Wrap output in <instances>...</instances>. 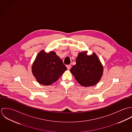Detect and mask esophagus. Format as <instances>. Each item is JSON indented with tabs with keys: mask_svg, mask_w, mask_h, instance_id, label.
I'll list each match as a JSON object with an SVG mask.
<instances>
[{
	"mask_svg": "<svg viewBox=\"0 0 132 132\" xmlns=\"http://www.w3.org/2000/svg\"><path fill=\"white\" fill-rule=\"evenodd\" d=\"M67 68H68V70H70V69L71 68V64L67 65Z\"/></svg>",
	"mask_w": 132,
	"mask_h": 132,
	"instance_id": "esophagus-1",
	"label": "esophagus"
}]
</instances>
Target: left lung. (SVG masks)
<instances>
[{"label": "left lung", "instance_id": "left-lung-1", "mask_svg": "<svg viewBox=\"0 0 132 132\" xmlns=\"http://www.w3.org/2000/svg\"><path fill=\"white\" fill-rule=\"evenodd\" d=\"M76 62L70 71L80 85L87 87L98 82L102 76L103 67L95 53L87 55L86 52L80 53Z\"/></svg>", "mask_w": 132, "mask_h": 132}]
</instances>
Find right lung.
I'll use <instances>...</instances> for the list:
<instances>
[{
  "label": "right lung",
  "mask_w": 132,
  "mask_h": 132,
  "mask_svg": "<svg viewBox=\"0 0 132 132\" xmlns=\"http://www.w3.org/2000/svg\"><path fill=\"white\" fill-rule=\"evenodd\" d=\"M67 70L62 60L54 52L47 53L44 50L38 54L32 66V72L39 83L50 85L56 82Z\"/></svg>",
  "instance_id": "add662e5"
}]
</instances>
